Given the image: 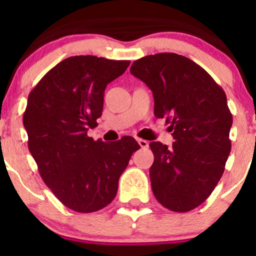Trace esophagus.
<instances>
[{
	"label": "esophagus",
	"instance_id": "obj_1",
	"mask_svg": "<svg viewBox=\"0 0 256 256\" xmlns=\"http://www.w3.org/2000/svg\"><path fill=\"white\" fill-rule=\"evenodd\" d=\"M137 142H138V144L140 146V148H148V146H149V142H148V140H142V138H138Z\"/></svg>",
	"mask_w": 256,
	"mask_h": 256
}]
</instances>
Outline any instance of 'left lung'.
I'll list each match as a JSON object with an SVG mask.
<instances>
[{"mask_svg":"<svg viewBox=\"0 0 256 256\" xmlns=\"http://www.w3.org/2000/svg\"><path fill=\"white\" fill-rule=\"evenodd\" d=\"M146 83L154 96V116L172 137L170 143H150L152 192L171 210L196 207L219 182L231 148L225 91L200 64L176 52L152 56Z\"/></svg>","mask_w":256,"mask_h":256,"instance_id":"8db88e82","label":"left lung"}]
</instances>
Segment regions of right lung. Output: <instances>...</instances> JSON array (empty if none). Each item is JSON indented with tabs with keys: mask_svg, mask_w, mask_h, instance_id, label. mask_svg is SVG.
<instances>
[{
	"mask_svg": "<svg viewBox=\"0 0 256 256\" xmlns=\"http://www.w3.org/2000/svg\"><path fill=\"white\" fill-rule=\"evenodd\" d=\"M126 67L94 55L70 56L40 79L28 100V150L46 185L77 212H95L110 204L134 152L116 162L104 143L90 134L102 116L106 88Z\"/></svg>",
	"mask_w": 256,
	"mask_h": 256,
	"instance_id": "add662e5",
	"label": "right lung"
}]
</instances>
